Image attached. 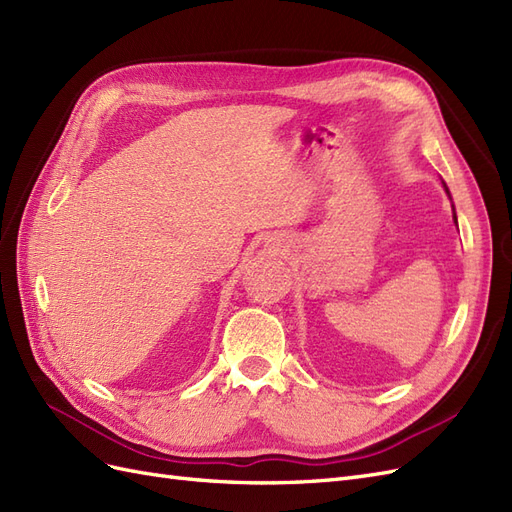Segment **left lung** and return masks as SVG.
<instances>
[{
  "label": "left lung",
  "mask_w": 512,
  "mask_h": 512,
  "mask_svg": "<svg viewBox=\"0 0 512 512\" xmlns=\"http://www.w3.org/2000/svg\"><path fill=\"white\" fill-rule=\"evenodd\" d=\"M446 192H448V188H446ZM453 218H455V224H457V215H453Z\"/></svg>",
  "instance_id": "obj_1"
}]
</instances>
